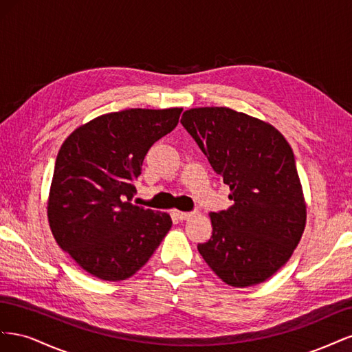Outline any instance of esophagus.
Segmentation results:
<instances>
[{"label": "esophagus", "mask_w": 352, "mask_h": 352, "mask_svg": "<svg viewBox=\"0 0 352 352\" xmlns=\"http://www.w3.org/2000/svg\"><path fill=\"white\" fill-rule=\"evenodd\" d=\"M175 214L177 216L179 220H188V219L192 217L195 212L194 211H175Z\"/></svg>", "instance_id": "1"}]
</instances>
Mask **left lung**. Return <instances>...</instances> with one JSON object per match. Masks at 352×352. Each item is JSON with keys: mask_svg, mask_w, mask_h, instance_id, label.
Returning <instances> with one entry per match:
<instances>
[{"mask_svg": "<svg viewBox=\"0 0 352 352\" xmlns=\"http://www.w3.org/2000/svg\"><path fill=\"white\" fill-rule=\"evenodd\" d=\"M180 123L233 201L210 212L212 235L199 254L230 286L267 280L291 258L307 220L291 145L272 124L228 107L190 109Z\"/></svg>", "mask_w": 352, "mask_h": 352, "instance_id": "1", "label": "left lung"}]
</instances>
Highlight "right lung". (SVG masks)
I'll use <instances>...</instances> for the list:
<instances>
[{
  "instance_id": "1",
  "label": "right lung",
  "mask_w": 352,
  "mask_h": 352,
  "mask_svg": "<svg viewBox=\"0 0 352 352\" xmlns=\"http://www.w3.org/2000/svg\"><path fill=\"white\" fill-rule=\"evenodd\" d=\"M182 109H129L82 124L63 142L48 197L54 239L102 280H124L172 228L167 212L133 206L148 150L172 132Z\"/></svg>"
}]
</instances>
